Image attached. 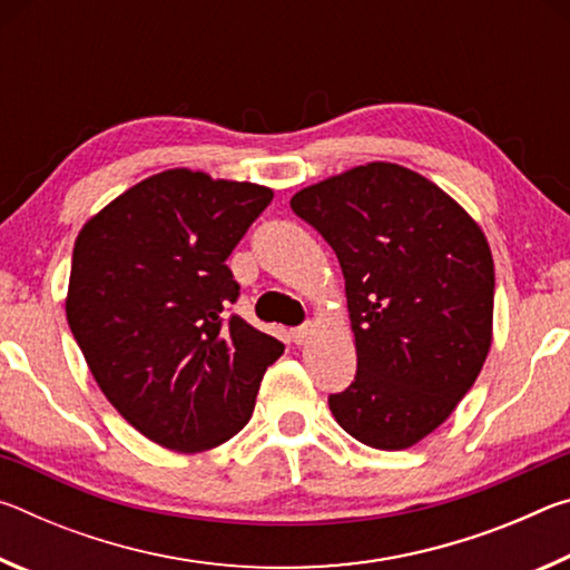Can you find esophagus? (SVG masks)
Masks as SVG:
<instances>
[{
    "instance_id": "1",
    "label": "esophagus",
    "mask_w": 570,
    "mask_h": 570,
    "mask_svg": "<svg viewBox=\"0 0 570 570\" xmlns=\"http://www.w3.org/2000/svg\"><path fill=\"white\" fill-rule=\"evenodd\" d=\"M312 334H314V324H302L292 332V340H294V344H306Z\"/></svg>"
}]
</instances>
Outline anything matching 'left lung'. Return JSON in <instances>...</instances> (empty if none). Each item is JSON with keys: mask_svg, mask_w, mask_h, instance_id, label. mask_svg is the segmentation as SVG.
Masks as SVG:
<instances>
[{"mask_svg": "<svg viewBox=\"0 0 570 570\" xmlns=\"http://www.w3.org/2000/svg\"><path fill=\"white\" fill-rule=\"evenodd\" d=\"M292 210L340 258L356 374L330 394L342 430L377 450L430 435L465 397L493 340V256L435 183L370 163L298 190Z\"/></svg>", "mask_w": 570, "mask_h": 570, "instance_id": "obj_1", "label": "left lung"}]
</instances>
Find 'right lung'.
Listing matches in <instances>:
<instances>
[{"mask_svg":"<svg viewBox=\"0 0 570 570\" xmlns=\"http://www.w3.org/2000/svg\"><path fill=\"white\" fill-rule=\"evenodd\" d=\"M272 198L176 168L125 190L75 240L67 324L105 397L163 448L234 438L284 354L228 314L240 286L226 258Z\"/></svg>","mask_w":570,"mask_h":570,"instance_id":"right-lung-1","label":"right lung"}]
</instances>
